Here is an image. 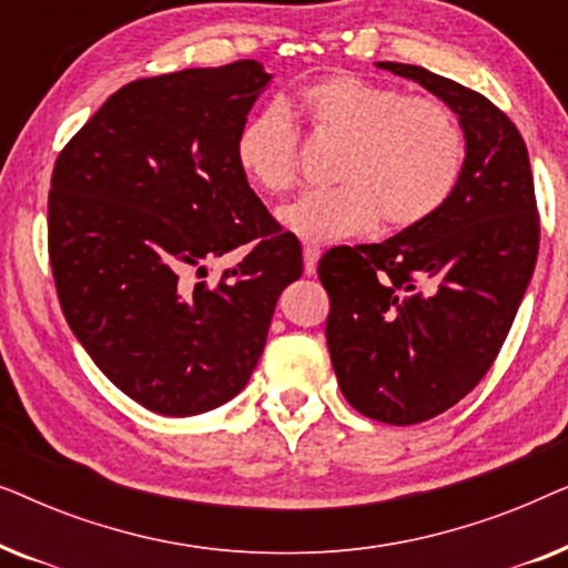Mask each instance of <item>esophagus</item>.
Masks as SVG:
<instances>
[{
	"instance_id": "34e87169",
	"label": "esophagus",
	"mask_w": 568,
	"mask_h": 568,
	"mask_svg": "<svg viewBox=\"0 0 568 568\" xmlns=\"http://www.w3.org/2000/svg\"><path fill=\"white\" fill-rule=\"evenodd\" d=\"M302 255H305V274L313 276L315 268H317V258H321V247L305 245V251H302Z\"/></svg>"
}]
</instances>
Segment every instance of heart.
<instances>
[{"mask_svg": "<svg viewBox=\"0 0 568 568\" xmlns=\"http://www.w3.org/2000/svg\"><path fill=\"white\" fill-rule=\"evenodd\" d=\"M300 103L317 134L346 139L333 173L344 185L307 193L282 214L286 230L307 243L359 235L379 220L390 230L416 227L460 185L468 142L457 115L439 100L338 72L302 88ZM235 162L245 181L268 196L297 183L300 131L278 100L240 126Z\"/></svg>", "mask_w": 568, "mask_h": 568, "instance_id": "obj_1", "label": "heart"}]
</instances>
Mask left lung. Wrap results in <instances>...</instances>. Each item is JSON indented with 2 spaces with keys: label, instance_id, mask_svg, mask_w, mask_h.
Masks as SVG:
<instances>
[{
  "label": "left lung",
  "instance_id": "obj_1",
  "mask_svg": "<svg viewBox=\"0 0 568 568\" xmlns=\"http://www.w3.org/2000/svg\"><path fill=\"white\" fill-rule=\"evenodd\" d=\"M377 67L453 108L468 142L460 185L432 220L333 247L317 266L341 393L375 422L408 426L445 414L491 369L538 261L540 216L507 113L424 67Z\"/></svg>",
  "mask_w": 568,
  "mask_h": 568
}]
</instances>
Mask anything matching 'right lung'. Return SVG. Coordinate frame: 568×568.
I'll list each match as a JSON object with an SVG mask.
<instances>
[{"mask_svg": "<svg viewBox=\"0 0 568 568\" xmlns=\"http://www.w3.org/2000/svg\"><path fill=\"white\" fill-rule=\"evenodd\" d=\"M271 74L253 59L123 84L59 152L49 258L69 328L111 383L162 416L243 390L302 247L255 196L235 136ZM246 245L220 285L182 276Z\"/></svg>", "mask_w": 568, "mask_h": 568, "instance_id": "obj_1", "label": "right lung"}]
</instances>
